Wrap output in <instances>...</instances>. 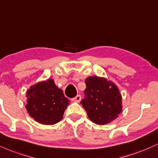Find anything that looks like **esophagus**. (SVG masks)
<instances>
[{
    "label": "esophagus",
    "mask_w": 158,
    "mask_h": 158,
    "mask_svg": "<svg viewBox=\"0 0 158 158\" xmlns=\"http://www.w3.org/2000/svg\"><path fill=\"white\" fill-rule=\"evenodd\" d=\"M81 97L80 95H77V96H76V97H74L73 98H72V101H73V102H78V103H79V102L81 101Z\"/></svg>",
    "instance_id": "obj_1"
}]
</instances>
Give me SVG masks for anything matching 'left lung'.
Listing matches in <instances>:
<instances>
[{
	"instance_id": "left-lung-1",
	"label": "left lung",
	"mask_w": 158,
	"mask_h": 158,
	"mask_svg": "<svg viewBox=\"0 0 158 158\" xmlns=\"http://www.w3.org/2000/svg\"><path fill=\"white\" fill-rule=\"evenodd\" d=\"M85 97L81 101L91 121L107 124L122 111V98L117 85L104 77H89L85 79Z\"/></svg>"
}]
</instances>
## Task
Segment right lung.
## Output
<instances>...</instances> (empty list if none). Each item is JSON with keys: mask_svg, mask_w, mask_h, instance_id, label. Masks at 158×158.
Returning a JSON list of instances; mask_svg holds the SVG:
<instances>
[{"mask_svg": "<svg viewBox=\"0 0 158 158\" xmlns=\"http://www.w3.org/2000/svg\"><path fill=\"white\" fill-rule=\"evenodd\" d=\"M26 97L28 113L35 121L44 125L55 124L62 120L70 102L52 79L32 85L26 91Z\"/></svg>", "mask_w": 158, "mask_h": 158, "instance_id": "right-lung-1", "label": "right lung"}]
</instances>
